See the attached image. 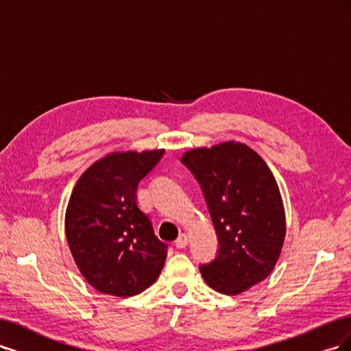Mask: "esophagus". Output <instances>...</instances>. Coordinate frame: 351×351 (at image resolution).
<instances>
[{
	"mask_svg": "<svg viewBox=\"0 0 351 351\" xmlns=\"http://www.w3.org/2000/svg\"><path fill=\"white\" fill-rule=\"evenodd\" d=\"M188 243H189L188 236L186 234H180L178 237V240L175 241V245H176V249H185L186 245H188Z\"/></svg>",
	"mask_w": 351,
	"mask_h": 351,
	"instance_id": "obj_1",
	"label": "esophagus"
}]
</instances>
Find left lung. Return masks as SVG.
<instances>
[{
	"label": "left lung",
	"mask_w": 351,
	"mask_h": 351,
	"mask_svg": "<svg viewBox=\"0 0 351 351\" xmlns=\"http://www.w3.org/2000/svg\"><path fill=\"white\" fill-rule=\"evenodd\" d=\"M180 162L198 180L219 244L199 267L204 280L224 295L247 291L274 270L287 232L274 173L239 141L192 149Z\"/></svg>",
	"instance_id": "obj_1"
}]
</instances>
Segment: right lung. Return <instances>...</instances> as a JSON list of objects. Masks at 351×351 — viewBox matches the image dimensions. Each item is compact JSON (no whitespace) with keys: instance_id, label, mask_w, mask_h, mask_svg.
Wrapping results in <instances>:
<instances>
[{"instance_id":"obj_1","label":"right lung","mask_w":351,"mask_h":351,"mask_svg":"<svg viewBox=\"0 0 351 351\" xmlns=\"http://www.w3.org/2000/svg\"><path fill=\"white\" fill-rule=\"evenodd\" d=\"M165 150L111 153L89 166L71 195L64 230L76 266L90 287L133 296L159 278L167 244L137 205V186Z\"/></svg>"}]
</instances>
